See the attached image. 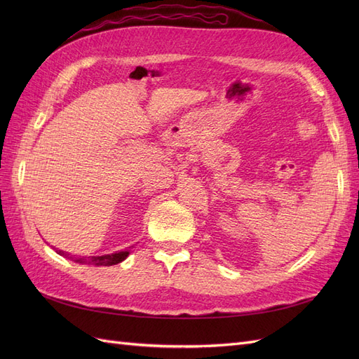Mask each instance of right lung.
I'll list each match as a JSON object with an SVG mask.
<instances>
[{
  "mask_svg": "<svg viewBox=\"0 0 359 359\" xmlns=\"http://www.w3.org/2000/svg\"><path fill=\"white\" fill-rule=\"evenodd\" d=\"M130 252H118V253H112V255H103V256H93L88 260H76V262H86L90 265H97V266H111V265H116L119 262H123V260L128 256ZM58 255L64 256L67 255L66 252H62V250H58Z\"/></svg>",
  "mask_w": 359,
  "mask_h": 359,
  "instance_id": "obj_1",
  "label": "right lung"
}]
</instances>
